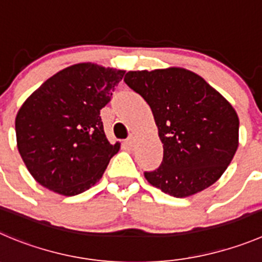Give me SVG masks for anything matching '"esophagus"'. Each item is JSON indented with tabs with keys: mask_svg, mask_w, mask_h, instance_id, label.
Listing matches in <instances>:
<instances>
[{
	"mask_svg": "<svg viewBox=\"0 0 262 262\" xmlns=\"http://www.w3.org/2000/svg\"><path fill=\"white\" fill-rule=\"evenodd\" d=\"M136 141H137L136 136H134V134H130V136H129V138H128V141H126V143H128L130 147H134V145H136Z\"/></svg>",
	"mask_w": 262,
	"mask_h": 262,
	"instance_id": "34e87169",
	"label": "esophagus"
}]
</instances>
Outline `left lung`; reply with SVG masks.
<instances>
[{"label": "left lung", "mask_w": 262, "mask_h": 262, "mask_svg": "<svg viewBox=\"0 0 262 262\" xmlns=\"http://www.w3.org/2000/svg\"><path fill=\"white\" fill-rule=\"evenodd\" d=\"M124 81L152 111L164 155L145 172L152 186L186 198L213 185L238 148L239 119L203 77L185 68L129 71Z\"/></svg>", "instance_id": "8db88e82"}]
</instances>
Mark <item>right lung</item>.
Returning <instances> with one entry per match:
<instances>
[{
    "label": "right lung",
    "mask_w": 262,
    "mask_h": 262,
    "mask_svg": "<svg viewBox=\"0 0 262 262\" xmlns=\"http://www.w3.org/2000/svg\"><path fill=\"white\" fill-rule=\"evenodd\" d=\"M125 71L79 63L59 71L32 93L18 111V150L40 185L64 196L101 180L120 150L103 130L101 110Z\"/></svg>",
    "instance_id": "obj_1"
}]
</instances>
